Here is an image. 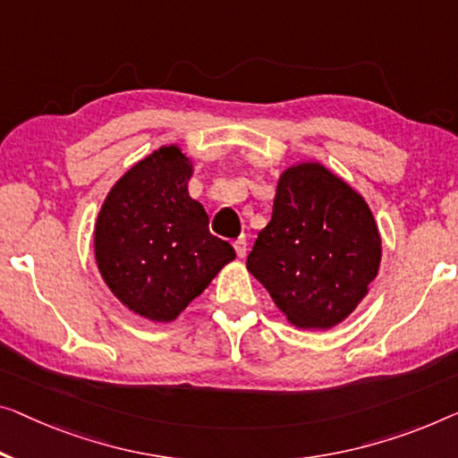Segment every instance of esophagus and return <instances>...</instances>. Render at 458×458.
I'll return each mask as SVG.
<instances>
[{"instance_id": "1", "label": "esophagus", "mask_w": 458, "mask_h": 458, "mask_svg": "<svg viewBox=\"0 0 458 458\" xmlns=\"http://www.w3.org/2000/svg\"><path fill=\"white\" fill-rule=\"evenodd\" d=\"M234 250H236V255L238 257H244V255H247V238H238V241H234Z\"/></svg>"}]
</instances>
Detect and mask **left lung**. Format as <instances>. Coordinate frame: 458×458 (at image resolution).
Masks as SVG:
<instances>
[{"label": "left lung", "instance_id": "8db88e82", "mask_svg": "<svg viewBox=\"0 0 458 458\" xmlns=\"http://www.w3.org/2000/svg\"><path fill=\"white\" fill-rule=\"evenodd\" d=\"M378 265L377 222L356 191L315 162L285 170L247 267L290 323L335 327L368 294Z\"/></svg>", "mask_w": 458, "mask_h": 458}]
</instances>
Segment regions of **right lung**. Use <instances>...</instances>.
Returning a JSON list of instances; mask_svg holds the SVG:
<instances>
[{"mask_svg":"<svg viewBox=\"0 0 458 458\" xmlns=\"http://www.w3.org/2000/svg\"><path fill=\"white\" fill-rule=\"evenodd\" d=\"M191 162L168 146L135 164L106 195L94 232L100 276L129 310L168 323L236 257L191 199Z\"/></svg>","mask_w":458,"mask_h":458,"instance_id":"1","label":"right lung"}]
</instances>
